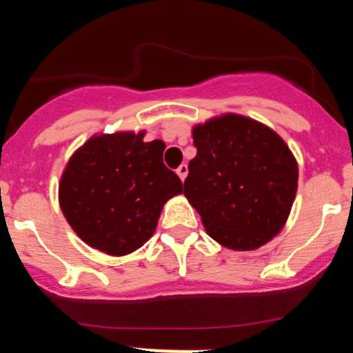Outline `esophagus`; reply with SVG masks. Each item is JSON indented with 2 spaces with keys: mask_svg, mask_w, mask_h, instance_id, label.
I'll return each mask as SVG.
<instances>
[{
  "mask_svg": "<svg viewBox=\"0 0 353 353\" xmlns=\"http://www.w3.org/2000/svg\"><path fill=\"white\" fill-rule=\"evenodd\" d=\"M177 176H179V179L181 181H184L185 179V177H188V172H189V169H188V165H185V164H181L179 165V168H177Z\"/></svg>",
  "mask_w": 353,
  "mask_h": 353,
  "instance_id": "esophagus-1",
  "label": "esophagus"
}]
</instances>
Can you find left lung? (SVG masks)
Wrapping results in <instances>:
<instances>
[{
	"instance_id": "left-lung-1",
	"label": "left lung",
	"mask_w": 353,
	"mask_h": 353,
	"mask_svg": "<svg viewBox=\"0 0 353 353\" xmlns=\"http://www.w3.org/2000/svg\"><path fill=\"white\" fill-rule=\"evenodd\" d=\"M197 154L184 196L205 232L230 250H255L277 236L292 209L299 164L269 125L236 112L192 128Z\"/></svg>"
}]
</instances>
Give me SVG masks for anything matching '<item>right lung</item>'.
<instances>
[{
    "label": "right lung",
    "mask_w": 353,
    "mask_h": 353,
    "mask_svg": "<svg viewBox=\"0 0 353 353\" xmlns=\"http://www.w3.org/2000/svg\"><path fill=\"white\" fill-rule=\"evenodd\" d=\"M145 131L94 134L61 174L59 208L83 242L108 255H128L156 232L164 204L182 182L163 163L165 144Z\"/></svg>",
    "instance_id": "right-lung-1"
}]
</instances>
